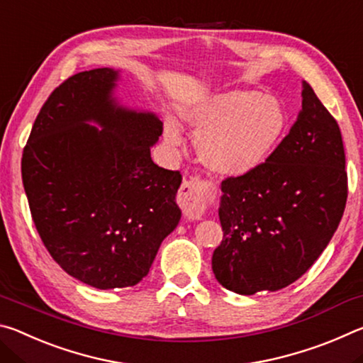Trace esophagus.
<instances>
[{
    "mask_svg": "<svg viewBox=\"0 0 363 363\" xmlns=\"http://www.w3.org/2000/svg\"><path fill=\"white\" fill-rule=\"evenodd\" d=\"M177 203L187 219H200L206 210V186L196 177L184 179L177 195Z\"/></svg>",
    "mask_w": 363,
    "mask_h": 363,
    "instance_id": "obj_1",
    "label": "esophagus"
}]
</instances>
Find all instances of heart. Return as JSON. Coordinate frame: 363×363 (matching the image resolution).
Listing matches in <instances>:
<instances>
[{"label":"heart","instance_id":"obj_1","mask_svg":"<svg viewBox=\"0 0 363 363\" xmlns=\"http://www.w3.org/2000/svg\"><path fill=\"white\" fill-rule=\"evenodd\" d=\"M194 130L201 163L220 176H247L277 150L288 130V112L279 97L255 89H232L203 97L182 110ZM164 140L179 145V126L168 120Z\"/></svg>","mask_w":363,"mask_h":363}]
</instances>
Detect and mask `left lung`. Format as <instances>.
I'll list each match as a JSON object with an SVG mask.
<instances>
[{"label": "left lung", "mask_w": 363, "mask_h": 363, "mask_svg": "<svg viewBox=\"0 0 363 363\" xmlns=\"http://www.w3.org/2000/svg\"><path fill=\"white\" fill-rule=\"evenodd\" d=\"M303 108L277 150L255 173L220 184L223 242L214 277L238 294L277 291L327 248L347 200L340 126L303 82Z\"/></svg>", "instance_id": "8db88e82"}]
</instances>
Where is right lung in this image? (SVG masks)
I'll use <instances>...</instances> for the list:
<instances>
[{
	"instance_id": "add662e5",
	"label": "right lung",
	"mask_w": 363,
	"mask_h": 363,
	"mask_svg": "<svg viewBox=\"0 0 363 363\" xmlns=\"http://www.w3.org/2000/svg\"><path fill=\"white\" fill-rule=\"evenodd\" d=\"M118 79L104 67L54 89L22 155L23 189L49 255L99 290L139 284L181 219L182 176L150 157L163 123L118 104Z\"/></svg>"
}]
</instances>
